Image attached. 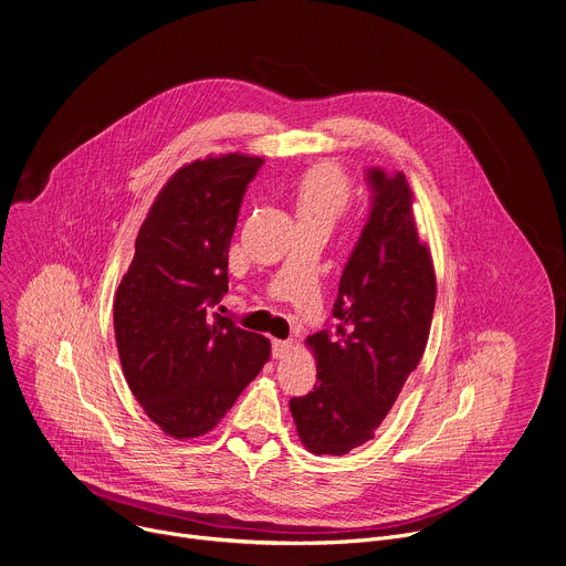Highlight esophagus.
I'll list each match as a JSON object with an SVG mask.
<instances>
[{
    "mask_svg": "<svg viewBox=\"0 0 566 566\" xmlns=\"http://www.w3.org/2000/svg\"><path fill=\"white\" fill-rule=\"evenodd\" d=\"M293 345L289 340H273V358H286Z\"/></svg>",
    "mask_w": 566,
    "mask_h": 566,
    "instance_id": "34e87169",
    "label": "esophagus"
}]
</instances>
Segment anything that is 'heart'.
I'll list each match as a JSON object with an SVG mask.
<instances>
[{
	"label": "heart",
	"instance_id": "b5f03b06",
	"mask_svg": "<svg viewBox=\"0 0 566 566\" xmlns=\"http://www.w3.org/2000/svg\"><path fill=\"white\" fill-rule=\"evenodd\" d=\"M352 195L354 179L336 160H319L304 170L291 188L297 219L319 223L329 230L347 210Z\"/></svg>",
	"mask_w": 566,
	"mask_h": 566
}]
</instances>
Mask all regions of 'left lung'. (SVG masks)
I'll return each mask as SVG.
<instances>
[{
    "label": "left lung",
    "instance_id": "left-lung-1",
    "mask_svg": "<svg viewBox=\"0 0 566 566\" xmlns=\"http://www.w3.org/2000/svg\"><path fill=\"white\" fill-rule=\"evenodd\" d=\"M374 208L340 277L334 317L338 338H306L317 380L291 398L302 446L347 454L374 439L408 376L419 367L437 300L432 253L419 237L415 192L398 172H369Z\"/></svg>",
    "mask_w": 566,
    "mask_h": 566
}]
</instances>
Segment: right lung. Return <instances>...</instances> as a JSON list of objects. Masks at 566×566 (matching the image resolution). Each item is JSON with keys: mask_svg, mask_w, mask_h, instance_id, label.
<instances>
[{"mask_svg": "<svg viewBox=\"0 0 566 566\" xmlns=\"http://www.w3.org/2000/svg\"><path fill=\"white\" fill-rule=\"evenodd\" d=\"M262 156L195 158L160 188L114 300L125 380L172 439L208 434L271 358L269 338L212 313L228 291V249Z\"/></svg>", "mask_w": 566, "mask_h": 566, "instance_id": "1", "label": "right lung"}]
</instances>
